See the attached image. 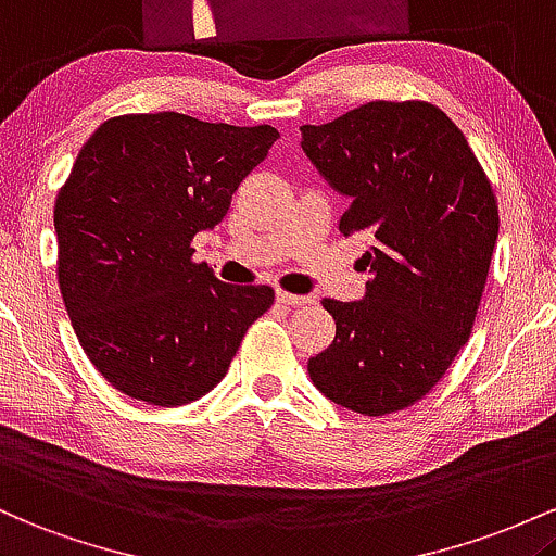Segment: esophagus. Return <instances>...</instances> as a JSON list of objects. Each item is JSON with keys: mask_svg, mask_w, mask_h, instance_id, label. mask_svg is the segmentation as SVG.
I'll use <instances>...</instances> for the list:
<instances>
[{"mask_svg": "<svg viewBox=\"0 0 556 556\" xmlns=\"http://www.w3.org/2000/svg\"><path fill=\"white\" fill-rule=\"evenodd\" d=\"M276 299L278 304H283V307H302V304L312 302L309 296H296V294H289V291H278Z\"/></svg>", "mask_w": 556, "mask_h": 556, "instance_id": "1", "label": "esophagus"}]
</instances>
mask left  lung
Here are the masks:
<instances>
[{"label":"left lung","instance_id":"left-lung-1","mask_svg":"<svg viewBox=\"0 0 556 556\" xmlns=\"http://www.w3.org/2000/svg\"><path fill=\"white\" fill-rule=\"evenodd\" d=\"M302 149L349 199L339 230H367L365 296L326 299L336 339L307 362L330 402L378 417L444 378L470 339L498 236L494 189L463 130L428 102H367Z\"/></svg>","mask_w":556,"mask_h":556}]
</instances>
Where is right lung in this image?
<instances>
[{
    "instance_id": "obj_1",
    "label": "right lung",
    "mask_w": 556,
    "mask_h": 556,
    "mask_svg": "<svg viewBox=\"0 0 556 556\" xmlns=\"http://www.w3.org/2000/svg\"><path fill=\"white\" fill-rule=\"evenodd\" d=\"M276 139L157 112L104 121L78 152L54 204L60 291L86 357L126 396L197 402L270 309V286L223 283L191 262V239L226 217Z\"/></svg>"
}]
</instances>
